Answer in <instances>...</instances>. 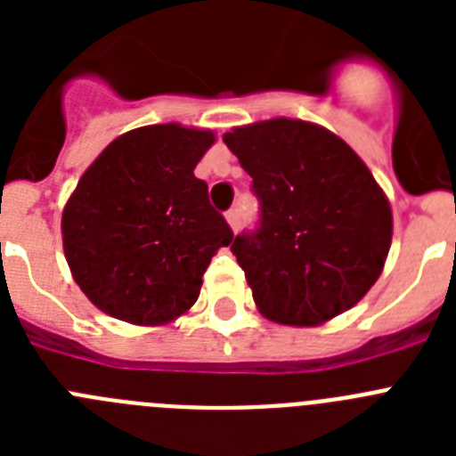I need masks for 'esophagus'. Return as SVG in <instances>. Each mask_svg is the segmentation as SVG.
I'll list each match as a JSON object with an SVG mask.
<instances>
[{
    "label": "esophagus",
    "mask_w": 456,
    "mask_h": 456,
    "mask_svg": "<svg viewBox=\"0 0 456 456\" xmlns=\"http://www.w3.org/2000/svg\"><path fill=\"white\" fill-rule=\"evenodd\" d=\"M225 221H228V224H231L232 231H237V228H240V225H241L240 209H237V208H231V209H228V212H225Z\"/></svg>",
    "instance_id": "obj_1"
}]
</instances>
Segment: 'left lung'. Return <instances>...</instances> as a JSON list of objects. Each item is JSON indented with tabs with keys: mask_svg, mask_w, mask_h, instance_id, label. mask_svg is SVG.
Masks as SVG:
<instances>
[{
	"mask_svg": "<svg viewBox=\"0 0 456 456\" xmlns=\"http://www.w3.org/2000/svg\"><path fill=\"white\" fill-rule=\"evenodd\" d=\"M253 178L260 224L231 244L267 320L317 326L363 299L393 240L386 193L326 127L272 118L224 134Z\"/></svg>",
	"mask_w": 456,
	"mask_h": 456,
	"instance_id": "1",
	"label": "left lung"
}]
</instances>
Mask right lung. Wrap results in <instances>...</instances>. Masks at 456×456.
Segmentation results:
<instances>
[{
    "label": "right lung",
    "instance_id": "1",
    "mask_svg": "<svg viewBox=\"0 0 456 456\" xmlns=\"http://www.w3.org/2000/svg\"><path fill=\"white\" fill-rule=\"evenodd\" d=\"M209 130L148 125L114 139L63 208V253L75 283L116 320L167 324L200 294L203 273L232 241L193 175Z\"/></svg>",
    "mask_w": 456,
    "mask_h": 456
}]
</instances>
